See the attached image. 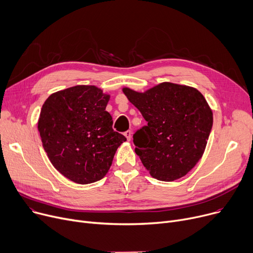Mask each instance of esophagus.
<instances>
[{
  "mask_svg": "<svg viewBox=\"0 0 253 253\" xmlns=\"http://www.w3.org/2000/svg\"><path fill=\"white\" fill-rule=\"evenodd\" d=\"M125 136H126V138L127 139V141H129L130 138H131V131H130V130L125 131Z\"/></svg>",
  "mask_w": 253,
  "mask_h": 253,
  "instance_id": "obj_1",
  "label": "esophagus"
}]
</instances>
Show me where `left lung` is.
<instances>
[{
  "instance_id": "left-lung-1",
  "label": "left lung",
  "mask_w": 253,
  "mask_h": 253,
  "mask_svg": "<svg viewBox=\"0 0 253 253\" xmlns=\"http://www.w3.org/2000/svg\"><path fill=\"white\" fill-rule=\"evenodd\" d=\"M147 126L133 135L135 152L154 179L172 182L201 159L212 127V111L195 87L161 83L144 93L124 87Z\"/></svg>"
}]
</instances>
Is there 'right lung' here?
Segmentation results:
<instances>
[{
    "instance_id": "right-lung-1",
    "label": "right lung",
    "mask_w": 253,
    "mask_h": 253,
    "mask_svg": "<svg viewBox=\"0 0 253 253\" xmlns=\"http://www.w3.org/2000/svg\"><path fill=\"white\" fill-rule=\"evenodd\" d=\"M110 96L96 85H76L49 96L38 129L54 168L68 180L91 184L108 172L126 138L112 128Z\"/></svg>"
}]
</instances>
